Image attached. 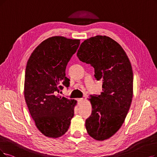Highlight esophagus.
Returning <instances> with one entry per match:
<instances>
[{"mask_svg": "<svg viewBox=\"0 0 157 157\" xmlns=\"http://www.w3.org/2000/svg\"><path fill=\"white\" fill-rule=\"evenodd\" d=\"M83 100H84V98H78L77 99V101H78V103H81L82 102H83Z\"/></svg>", "mask_w": 157, "mask_h": 157, "instance_id": "obj_1", "label": "esophagus"}]
</instances>
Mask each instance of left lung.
<instances>
[{
	"instance_id": "obj_1",
	"label": "left lung",
	"mask_w": 157,
	"mask_h": 157,
	"mask_svg": "<svg viewBox=\"0 0 157 157\" xmlns=\"http://www.w3.org/2000/svg\"><path fill=\"white\" fill-rule=\"evenodd\" d=\"M77 55L94 67L96 80L103 84L100 95H91L92 113L86 120L87 133L97 140L108 139L122 126L132 101L130 61L118 43L101 35L84 40Z\"/></svg>"
}]
</instances>
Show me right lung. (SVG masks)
<instances>
[{
    "label": "right lung",
    "instance_id": "add662e5",
    "mask_svg": "<svg viewBox=\"0 0 157 157\" xmlns=\"http://www.w3.org/2000/svg\"><path fill=\"white\" fill-rule=\"evenodd\" d=\"M79 45L78 39L50 37L35 49L27 62L25 100L37 129L46 136H61L70 126L77 101L58 93L70 86L66 68Z\"/></svg>",
    "mask_w": 157,
    "mask_h": 157
}]
</instances>
